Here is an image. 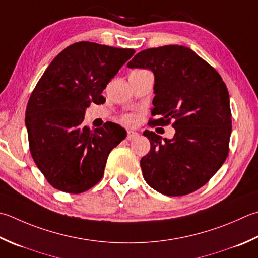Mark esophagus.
Returning a JSON list of instances; mask_svg holds the SVG:
<instances>
[{"instance_id": "1", "label": "esophagus", "mask_w": 258, "mask_h": 258, "mask_svg": "<svg viewBox=\"0 0 258 258\" xmlns=\"http://www.w3.org/2000/svg\"><path fill=\"white\" fill-rule=\"evenodd\" d=\"M136 138H139L138 132H134V131H127V136H126V139L128 141H132V140H135Z\"/></svg>"}]
</instances>
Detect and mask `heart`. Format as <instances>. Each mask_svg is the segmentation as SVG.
I'll use <instances>...</instances> for the list:
<instances>
[{
  "instance_id": "b5f03b06",
  "label": "heart",
  "mask_w": 258,
  "mask_h": 258,
  "mask_svg": "<svg viewBox=\"0 0 258 258\" xmlns=\"http://www.w3.org/2000/svg\"><path fill=\"white\" fill-rule=\"evenodd\" d=\"M122 120L126 124H133L134 120H135V117L132 115H125V116H123Z\"/></svg>"
}]
</instances>
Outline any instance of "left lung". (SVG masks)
<instances>
[{
  "mask_svg": "<svg viewBox=\"0 0 258 258\" xmlns=\"http://www.w3.org/2000/svg\"><path fill=\"white\" fill-rule=\"evenodd\" d=\"M128 68L154 74V98L150 124L173 120V139L152 131L150 152L141 159L144 180L158 192L178 197L205 185L229 152L231 112L229 94L220 75L183 45L150 48L134 55Z\"/></svg>",
  "mask_w": 258,
  "mask_h": 258,
  "instance_id": "left-lung-1",
  "label": "left lung"
}]
</instances>
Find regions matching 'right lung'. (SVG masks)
Segmentation results:
<instances>
[{"instance_id":"obj_1","label":"right lung","mask_w":258,"mask_h":258,"mask_svg":"<svg viewBox=\"0 0 258 258\" xmlns=\"http://www.w3.org/2000/svg\"><path fill=\"white\" fill-rule=\"evenodd\" d=\"M134 49L76 42L45 69L25 110L30 152L53 188L82 194L103 178L108 154L126 138L119 125L107 122L90 131L85 110L104 104L102 95Z\"/></svg>"}]
</instances>
